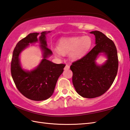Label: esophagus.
I'll use <instances>...</instances> for the list:
<instances>
[{"label":"esophagus","instance_id":"1","mask_svg":"<svg viewBox=\"0 0 130 130\" xmlns=\"http://www.w3.org/2000/svg\"><path fill=\"white\" fill-rule=\"evenodd\" d=\"M69 68H70V67L69 65H66V66L64 68V70H68V69H69Z\"/></svg>","mask_w":130,"mask_h":130}]
</instances>
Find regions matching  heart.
<instances>
[{
  "label": "heart",
  "instance_id": "b5f03b06",
  "mask_svg": "<svg viewBox=\"0 0 130 130\" xmlns=\"http://www.w3.org/2000/svg\"><path fill=\"white\" fill-rule=\"evenodd\" d=\"M92 39L89 36H75L62 37L59 40L56 52L57 55L69 53L72 61L83 57L88 52L92 45Z\"/></svg>",
  "mask_w": 130,
  "mask_h": 130
}]
</instances>
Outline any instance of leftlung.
Here are the masks:
<instances>
[{"label":"left lung","mask_w":130,"mask_h":130,"mask_svg":"<svg viewBox=\"0 0 130 130\" xmlns=\"http://www.w3.org/2000/svg\"><path fill=\"white\" fill-rule=\"evenodd\" d=\"M95 37V46L79 60L72 63V82L77 93L86 98L98 97L111 86L116 77L118 59L116 46L111 40L98 30L90 32ZM102 54L107 60L102 65L96 58Z\"/></svg>","instance_id":"1"}]
</instances>
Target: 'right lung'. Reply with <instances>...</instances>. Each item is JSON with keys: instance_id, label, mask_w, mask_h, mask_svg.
<instances>
[{"instance_id": "1", "label": "right lung", "mask_w": 130, "mask_h": 130, "mask_svg": "<svg viewBox=\"0 0 130 130\" xmlns=\"http://www.w3.org/2000/svg\"><path fill=\"white\" fill-rule=\"evenodd\" d=\"M50 31L32 33L21 40L14 49L11 64L12 77L16 88L25 97L33 101L46 100L52 95L58 77L62 74L65 64H56L48 60L52 52L47 47L46 35ZM39 42L43 52L39 65L30 71L23 69L20 61L21 52L30 44Z\"/></svg>"}]
</instances>
